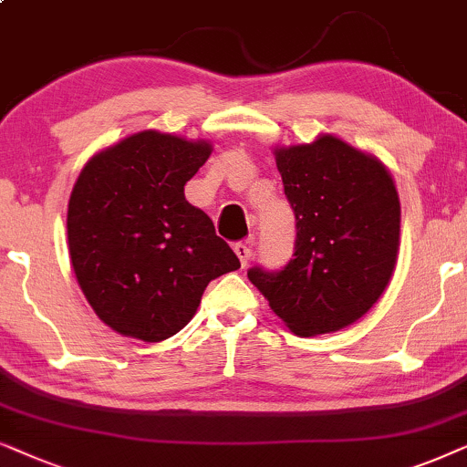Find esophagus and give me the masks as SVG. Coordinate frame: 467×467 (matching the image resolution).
Wrapping results in <instances>:
<instances>
[{
  "instance_id": "esophagus-1",
  "label": "esophagus",
  "mask_w": 467,
  "mask_h": 467,
  "mask_svg": "<svg viewBox=\"0 0 467 467\" xmlns=\"http://www.w3.org/2000/svg\"><path fill=\"white\" fill-rule=\"evenodd\" d=\"M234 252H237L241 265L247 266V263L252 260V247L247 244H237V245H234Z\"/></svg>"
}]
</instances>
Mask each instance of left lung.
<instances>
[{
  "mask_svg": "<svg viewBox=\"0 0 467 467\" xmlns=\"http://www.w3.org/2000/svg\"><path fill=\"white\" fill-rule=\"evenodd\" d=\"M273 153L296 217L295 258L247 277L295 335L335 333L363 318L393 277L400 194L376 155L333 134Z\"/></svg>",
  "mask_w": 467,
  "mask_h": 467,
  "instance_id": "left-lung-1",
  "label": "left lung"
}]
</instances>
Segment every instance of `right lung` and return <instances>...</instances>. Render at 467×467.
I'll return each instance as SVG.
<instances>
[{"mask_svg":"<svg viewBox=\"0 0 467 467\" xmlns=\"http://www.w3.org/2000/svg\"><path fill=\"white\" fill-rule=\"evenodd\" d=\"M209 140L142 130L87 161L67 202V250L83 295L119 335L164 341L194 318L211 279L241 263L183 185Z\"/></svg>","mask_w":467,"mask_h":467,"instance_id":"obj_1","label":"right lung"}]
</instances>
